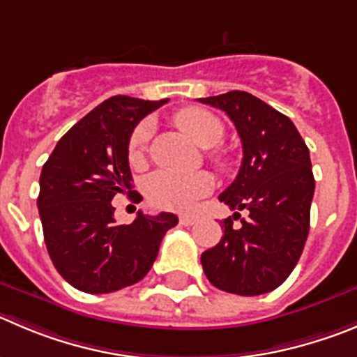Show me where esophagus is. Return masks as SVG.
Listing matches in <instances>:
<instances>
[{
	"mask_svg": "<svg viewBox=\"0 0 357 357\" xmlns=\"http://www.w3.org/2000/svg\"><path fill=\"white\" fill-rule=\"evenodd\" d=\"M195 222H197V220H195L194 216H188V215L179 216V224H181V225H186V227H188V225H194Z\"/></svg>",
	"mask_w": 357,
	"mask_h": 357,
	"instance_id": "esophagus-1",
	"label": "esophagus"
}]
</instances>
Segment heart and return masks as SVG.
I'll return each instance as SVG.
<instances>
[{"instance_id": "b5f03b06", "label": "heart", "mask_w": 357, "mask_h": 357, "mask_svg": "<svg viewBox=\"0 0 357 357\" xmlns=\"http://www.w3.org/2000/svg\"><path fill=\"white\" fill-rule=\"evenodd\" d=\"M174 123L179 130L188 135L194 142L202 148H211L218 144L224 137V125L211 114L209 111L201 107H186L174 114ZM151 126L149 123H141L130 135L128 141V160L130 163H139L144 156L146 144H148ZM209 158L225 167L227 158L224 153L209 151ZM213 188L211 176L206 172H195V174H176V172H156L146 181V192L149 201L155 206L165 209H176V211H188L195 201L209 194Z\"/></svg>"}]
</instances>
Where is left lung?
Returning <instances> with one entry per match:
<instances>
[{"mask_svg": "<svg viewBox=\"0 0 357 357\" xmlns=\"http://www.w3.org/2000/svg\"><path fill=\"white\" fill-rule=\"evenodd\" d=\"M199 102L224 111L238 130L241 167L218 199L250 213L241 228L231 227L237 211L224 220L218 245L201 255L202 269L220 291L266 294L287 280L308 238L315 190L310 151L287 116L250 93L229 91Z\"/></svg>", "mask_w": 357, "mask_h": 357, "instance_id": "1", "label": "left lung"}]
</instances>
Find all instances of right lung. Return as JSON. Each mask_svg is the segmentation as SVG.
<instances>
[{
	"instance_id": "1",
	"label": "right lung",
	"mask_w": 357,
	"mask_h": 357,
	"mask_svg": "<svg viewBox=\"0 0 357 357\" xmlns=\"http://www.w3.org/2000/svg\"><path fill=\"white\" fill-rule=\"evenodd\" d=\"M163 103L167 98L111 96L75 123L43 163L36 201L43 238L54 268L79 291L107 294L137 284L165 232L178 225L172 213L142 211L132 224L118 225L111 204L116 194L132 192L133 128Z\"/></svg>"
}]
</instances>
